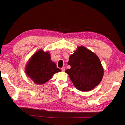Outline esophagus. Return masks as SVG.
<instances>
[{
  "mask_svg": "<svg viewBox=\"0 0 125 125\" xmlns=\"http://www.w3.org/2000/svg\"><path fill=\"white\" fill-rule=\"evenodd\" d=\"M61 70L62 71H64L65 70H66V68L65 67H62L61 68Z\"/></svg>",
  "mask_w": 125,
  "mask_h": 125,
  "instance_id": "obj_1",
  "label": "esophagus"
}]
</instances>
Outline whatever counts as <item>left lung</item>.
<instances>
[{"label":"left lung","instance_id":"8db88e82","mask_svg":"<svg viewBox=\"0 0 125 125\" xmlns=\"http://www.w3.org/2000/svg\"><path fill=\"white\" fill-rule=\"evenodd\" d=\"M70 69L65 72L78 90H92L101 81L104 70L98 56L84 46H79L70 56Z\"/></svg>","mask_w":125,"mask_h":125}]
</instances>
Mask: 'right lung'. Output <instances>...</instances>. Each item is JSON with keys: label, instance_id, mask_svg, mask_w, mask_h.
I'll return each instance as SVG.
<instances>
[{"label": "right lung", "instance_id": "add662e5", "mask_svg": "<svg viewBox=\"0 0 125 125\" xmlns=\"http://www.w3.org/2000/svg\"><path fill=\"white\" fill-rule=\"evenodd\" d=\"M56 64L51 60L48 51L39 50L29 59L25 73L37 84H43L51 79L54 74L61 72Z\"/></svg>", "mask_w": 125, "mask_h": 125}]
</instances>
